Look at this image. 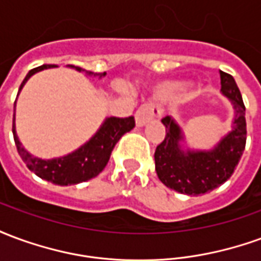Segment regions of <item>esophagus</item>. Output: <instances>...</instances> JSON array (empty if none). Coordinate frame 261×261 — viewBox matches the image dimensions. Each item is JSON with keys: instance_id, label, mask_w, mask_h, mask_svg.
<instances>
[{"instance_id": "34e87169", "label": "esophagus", "mask_w": 261, "mask_h": 261, "mask_svg": "<svg viewBox=\"0 0 261 261\" xmlns=\"http://www.w3.org/2000/svg\"><path fill=\"white\" fill-rule=\"evenodd\" d=\"M158 116H161V109L152 103H147V105H142L141 108L137 110L136 123L138 127H142L149 121H152L153 119H156Z\"/></svg>"}]
</instances>
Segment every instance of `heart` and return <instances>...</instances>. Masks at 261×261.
<instances>
[{"label": "heart", "mask_w": 261, "mask_h": 261, "mask_svg": "<svg viewBox=\"0 0 261 261\" xmlns=\"http://www.w3.org/2000/svg\"><path fill=\"white\" fill-rule=\"evenodd\" d=\"M186 89V84L185 82H168L159 88L158 96L162 99H170L177 95H180L181 92Z\"/></svg>", "instance_id": "b5f03b06"}]
</instances>
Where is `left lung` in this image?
<instances>
[{
	"mask_svg": "<svg viewBox=\"0 0 261 261\" xmlns=\"http://www.w3.org/2000/svg\"><path fill=\"white\" fill-rule=\"evenodd\" d=\"M221 75V92L235 109L232 130L208 151H183L185 140L181 128L175 120L166 116L162 123L166 127L165 140L155 151V170L159 180L175 192L187 196H198L219 187L229 179L242 158L246 145V119L241 91L233 76Z\"/></svg>",
	"mask_w": 261,
	"mask_h": 261,
	"instance_id": "8db88e82",
	"label": "left lung"
}]
</instances>
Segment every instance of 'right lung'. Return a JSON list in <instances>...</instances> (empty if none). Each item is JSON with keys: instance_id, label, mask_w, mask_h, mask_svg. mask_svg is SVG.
Returning a JSON list of instances; mask_svg holds the SVG:
<instances>
[{"instance_id": "add662e5", "label": "right lung", "mask_w": 261, "mask_h": 261, "mask_svg": "<svg viewBox=\"0 0 261 261\" xmlns=\"http://www.w3.org/2000/svg\"><path fill=\"white\" fill-rule=\"evenodd\" d=\"M56 65H40L37 68L31 69L28 75L25 76L23 82L20 84V89L23 88L28 80L32 75L36 74L39 71L43 69L53 68ZM71 68H75L76 71H84L80 67H74V65H68ZM88 75H93V76H99L102 78L106 75L103 74H93V72H86ZM18 92V95H19ZM15 106H16V100L14 105V124H12V133H14V140L18 153L20 155L22 161L25 162L26 166L29 168L36 176L40 179L51 181L54 185H60V186H71V185H78L82 181H86L96 177L108 165L112 151H113L114 145L119 142L121 137L124 136L125 133L134 128L136 121L134 117H125V119H120V117H108L103 121L100 128L96 131V134L92 137L91 140L85 142L82 147H80L74 152L68 153L65 156H60V158L54 159H42L33 156L32 153L26 151L22 142L18 138L16 130H15Z\"/></svg>"}]
</instances>
